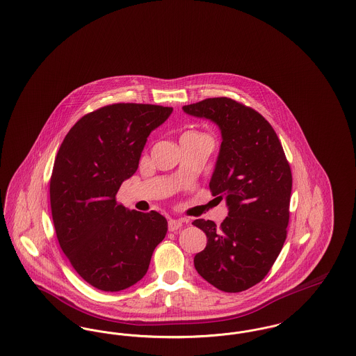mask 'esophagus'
Returning <instances> with one entry per match:
<instances>
[{"instance_id": "obj_1", "label": "esophagus", "mask_w": 356, "mask_h": 356, "mask_svg": "<svg viewBox=\"0 0 356 356\" xmlns=\"http://www.w3.org/2000/svg\"><path fill=\"white\" fill-rule=\"evenodd\" d=\"M181 225H183V221L181 220L170 219V220L168 221V229H170V232H175V231H177L179 228H181Z\"/></svg>"}]
</instances>
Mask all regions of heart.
<instances>
[{"label":"heart","instance_id":"b5f03b06","mask_svg":"<svg viewBox=\"0 0 356 356\" xmlns=\"http://www.w3.org/2000/svg\"><path fill=\"white\" fill-rule=\"evenodd\" d=\"M188 134H193V132H188Z\"/></svg>","mask_w":356,"mask_h":356}]
</instances>
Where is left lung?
<instances>
[{"label":"left lung","mask_w":356,"mask_h":356,"mask_svg":"<svg viewBox=\"0 0 356 356\" xmlns=\"http://www.w3.org/2000/svg\"><path fill=\"white\" fill-rule=\"evenodd\" d=\"M186 115L213 121L220 151L209 189L225 199L220 225L197 219L207 247L195 256L199 275L224 292H241L261 282L287 237L292 175L271 124L252 108L228 97L184 105Z\"/></svg>","instance_id":"left-lung-1"}]
</instances>
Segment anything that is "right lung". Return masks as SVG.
<instances>
[{
	"label": "right lung",
	"mask_w": 356,
	"mask_h": 356,
	"mask_svg": "<svg viewBox=\"0 0 356 356\" xmlns=\"http://www.w3.org/2000/svg\"><path fill=\"white\" fill-rule=\"evenodd\" d=\"M170 106L112 104L85 115L65 136L54 160L51 208L63 252L86 283L106 292L136 284L167 235L156 211H128L116 202L137 168L147 138Z\"/></svg>",
	"instance_id": "add662e5"
}]
</instances>
